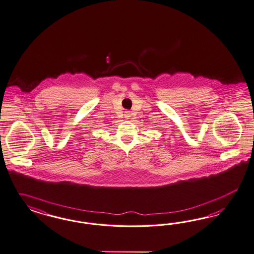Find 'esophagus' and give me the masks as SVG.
<instances>
[{"instance_id":"34e87169","label":"esophagus","mask_w":254,"mask_h":254,"mask_svg":"<svg viewBox=\"0 0 254 254\" xmlns=\"http://www.w3.org/2000/svg\"><path fill=\"white\" fill-rule=\"evenodd\" d=\"M130 115L131 114L129 111H126V112H125V118H127V119H129Z\"/></svg>"}]
</instances>
